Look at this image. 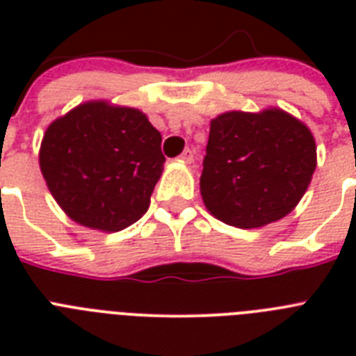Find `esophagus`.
<instances>
[{
    "mask_svg": "<svg viewBox=\"0 0 356 356\" xmlns=\"http://www.w3.org/2000/svg\"><path fill=\"white\" fill-rule=\"evenodd\" d=\"M181 161L186 162V164H192V162H194V151H192V149H184L183 155H181Z\"/></svg>",
    "mask_w": 356,
    "mask_h": 356,
    "instance_id": "esophagus-1",
    "label": "esophagus"
}]
</instances>
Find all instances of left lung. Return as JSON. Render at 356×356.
<instances>
[{
    "instance_id": "8db88e82",
    "label": "left lung",
    "mask_w": 356,
    "mask_h": 356,
    "mask_svg": "<svg viewBox=\"0 0 356 356\" xmlns=\"http://www.w3.org/2000/svg\"><path fill=\"white\" fill-rule=\"evenodd\" d=\"M201 172L205 207L220 222L262 227L292 212L316 170L314 136L279 108L211 122Z\"/></svg>"
}]
</instances>
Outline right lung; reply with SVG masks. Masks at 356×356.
Segmentation results:
<instances>
[{
  "label": "right lung",
  "mask_w": 356,
  "mask_h": 356,
  "mask_svg": "<svg viewBox=\"0 0 356 356\" xmlns=\"http://www.w3.org/2000/svg\"><path fill=\"white\" fill-rule=\"evenodd\" d=\"M162 136L136 108L83 103L47 127L40 170L74 222L116 233L142 218L161 179Z\"/></svg>",
  "instance_id": "add662e5"
}]
</instances>
